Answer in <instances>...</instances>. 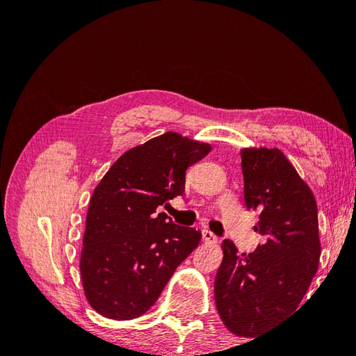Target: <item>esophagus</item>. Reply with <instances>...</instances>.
Segmentation results:
<instances>
[{
	"label": "esophagus",
	"mask_w": 356,
	"mask_h": 356,
	"mask_svg": "<svg viewBox=\"0 0 356 356\" xmlns=\"http://www.w3.org/2000/svg\"><path fill=\"white\" fill-rule=\"evenodd\" d=\"M202 241L207 242V243H213V242H217V238H215V234L211 233L209 230H203L202 232Z\"/></svg>",
	"instance_id": "1"
}]
</instances>
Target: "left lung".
Masks as SVG:
<instances>
[{"label": "left lung", "mask_w": 356, "mask_h": 356, "mask_svg": "<svg viewBox=\"0 0 356 356\" xmlns=\"http://www.w3.org/2000/svg\"><path fill=\"white\" fill-rule=\"evenodd\" d=\"M241 157L245 204L260 212L254 230L266 242L239 254L224 241L213 294L225 328L255 337L300 306L318 272L321 241L314 193L281 149L243 148Z\"/></svg>", "instance_id": "obj_1"}]
</instances>
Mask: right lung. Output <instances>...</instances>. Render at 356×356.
Here are the masks:
<instances>
[{
    "label": "right lung",
    "mask_w": 356,
    "mask_h": 356,
    "mask_svg": "<svg viewBox=\"0 0 356 356\" xmlns=\"http://www.w3.org/2000/svg\"><path fill=\"white\" fill-rule=\"evenodd\" d=\"M211 145L166 132L127 149L96 186L83 236L80 273L99 315L131 321L152 307L202 233L166 222L157 207L184 195L186 170Z\"/></svg>",
    "instance_id": "add662e5"
}]
</instances>
